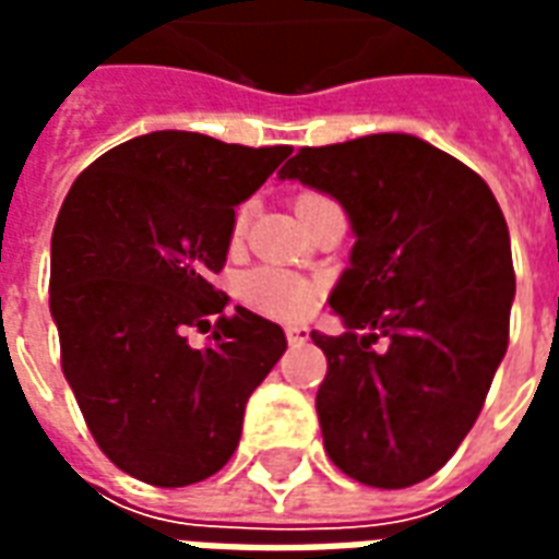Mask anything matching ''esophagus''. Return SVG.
<instances>
[{
    "mask_svg": "<svg viewBox=\"0 0 559 559\" xmlns=\"http://www.w3.org/2000/svg\"><path fill=\"white\" fill-rule=\"evenodd\" d=\"M284 332H287V344H290V347H299V344L308 341V329L305 326H287Z\"/></svg>",
    "mask_w": 559,
    "mask_h": 559,
    "instance_id": "esophagus-1",
    "label": "esophagus"
}]
</instances>
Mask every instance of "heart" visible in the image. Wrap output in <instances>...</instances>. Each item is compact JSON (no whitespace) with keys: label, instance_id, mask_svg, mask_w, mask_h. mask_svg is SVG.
Segmentation results:
<instances>
[{"label":"heart","instance_id":"1","mask_svg":"<svg viewBox=\"0 0 559 559\" xmlns=\"http://www.w3.org/2000/svg\"><path fill=\"white\" fill-rule=\"evenodd\" d=\"M320 200H329V197L317 194V191H305V194L296 197V212H305ZM245 221H248V206H239L236 215H233V242H239L245 236ZM242 296L245 302L260 314L275 317V320H302V317L314 311L320 290H317L314 281L299 278V275L284 272V269L260 266L242 278Z\"/></svg>","mask_w":559,"mask_h":559}]
</instances>
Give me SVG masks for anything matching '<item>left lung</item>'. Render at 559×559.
Listing matches in <instances>:
<instances>
[{
	"instance_id": "left-lung-1",
	"label": "left lung",
	"mask_w": 559,
	"mask_h": 559,
	"mask_svg": "<svg viewBox=\"0 0 559 559\" xmlns=\"http://www.w3.org/2000/svg\"><path fill=\"white\" fill-rule=\"evenodd\" d=\"M281 176L335 197L356 233L329 296L347 332H311L323 445L350 479L411 488L455 455L509 347L503 212L479 173L411 134L302 146Z\"/></svg>"
}]
</instances>
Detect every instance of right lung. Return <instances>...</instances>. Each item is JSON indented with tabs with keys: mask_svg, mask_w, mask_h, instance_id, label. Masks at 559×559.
<instances>
[{
	"mask_svg": "<svg viewBox=\"0 0 559 559\" xmlns=\"http://www.w3.org/2000/svg\"><path fill=\"white\" fill-rule=\"evenodd\" d=\"M290 152L155 131L92 160L59 209L50 311L62 374L98 449L134 479L182 488L218 473L251 392L287 350L278 323L242 305L227 314L212 278L236 206ZM191 328L213 329L206 348L187 344Z\"/></svg>",
	"mask_w": 559,
	"mask_h": 559,
	"instance_id": "add662e5",
	"label": "right lung"
}]
</instances>
